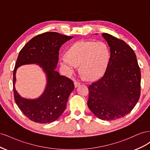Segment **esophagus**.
<instances>
[{
  "mask_svg": "<svg viewBox=\"0 0 150 150\" xmlns=\"http://www.w3.org/2000/svg\"><path fill=\"white\" fill-rule=\"evenodd\" d=\"M74 84L75 88H77V87H78V86H79L81 84V83L78 82V81H74Z\"/></svg>",
  "mask_w": 150,
  "mask_h": 150,
  "instance_id": "esophagus-1",
  "label": "esophagus"
}]
</instances>
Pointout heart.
I'll return each instance as SVG.
<instances>
[{"mask_svg": "<svg viewBox=\"0 0 150 150\" xmlns=\"http://www.w3.org/2000/svg\"><path fill=\"white\" fill-rule=\"evenodd\" d=\"M110 56V51L104 42L80 40L71 45L66 56L60 57V62L65 74H72L79 65L81 72L88 79L93 80L105 71Z\"/></svg>", "mask_w": 150, "mask_h": 150, "instance_id": "1", "label": "heart"}]
</instances>
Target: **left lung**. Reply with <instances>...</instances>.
I'll return each mask as SVG.
<instances>
[{"mask_svg": "<svg viewBox=\"0 0 150 150\" xmlns=\"http://www.w3.org/2000/svg\"><path fill=\"white\" fill-rule=\"evenodd\" d=\"M110 49L105 73L88 87V106L98 118L112 121L132 111L141 93V71L137 56L124 40L103 33Z\"/></svg>", "mask_w": 150, "mask_h": 150, "instance_id": "8db88e82", "label": "left lung"}]
</instances>
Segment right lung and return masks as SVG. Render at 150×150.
I'll use <instances>...</instances> for the list:
<instances>
[{
	"label": "right lung",
	"mask_w": 150,
	"mask_h": 150,
	"mask_svg": "<svg viewBox=\"0 0 150 150\" xmlns=\"http://www.w3.org/2000/svg\"><path fill=\"white\" fill-rule=\"evenodd\" d=\"M72 38V36L47 32L31 39L19 52L13 72V96L17 106L31 121L40 124L49 123L58 119L65 110L74 85L71 79L61 76L55 69L61 46ZM28 64H39L47 75L46 89L36 100L21 98L14 87L17 67Z\"/></svg>",
	"instance_id": "obj_1"
}]
</instances>
